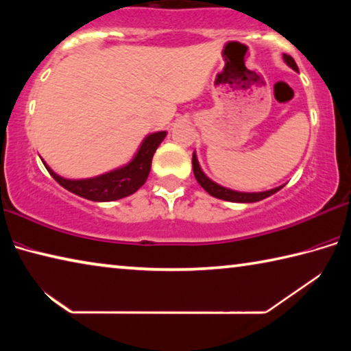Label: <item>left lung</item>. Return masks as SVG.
Here are the masks:
<instances>
[{"label": "left lung", "instance_id": "obj_1", "mask_svg": "<svg viewBox=\"0 0 351 351\" xmlns=\"http://www.w3.org/2000/svg\"><path fill=\"white\" fill-rule=\"evenodd\" d=\"M283 62L287 63L289 68H293L294 71L299 73V68H297V64H295L293 57L283 54ZM192 165H193V175H195V178H197V181L199 182V186L203 187L207 193L212 195V197L218 198V199L232 201V203H257V201H261V199L271 197V195L277 193L278 190L283 187V186H278L276 189L265 190V192H239V190L228 189L224 186H219V184L215 182V181H212L210 178L204 173L203 169H201V165L198 162V158H197V153H195V152H193V156H192Z\"/></svg>", "mask_w": 351, "mask_h": 351}]
</instances>
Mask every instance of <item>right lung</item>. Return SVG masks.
I'll return each mask as SVG.
<instances>
[{"instance_id": "add662e5", "label": "right lung", "mask_w": 351, "mask_h": 351, "mask_svg": "<svg viewBox=\"0 0 351 351\" xmlns=\"http://www.w3.org/2000/svg\"><path fill=\"white\" fill-rule=\"evenodd\" d=\"M165 136H167V132H154L147 134L144 141L141 142L138 152L125 165L93 178L69 180V178H63L56 173L43 159L41 161H43L51 176L71 193L90 201H97V203H106V201L130 197L139 187L144 186L152 169L153 154L159 144L165 139Z\"/></svg>"}]
</instances>
